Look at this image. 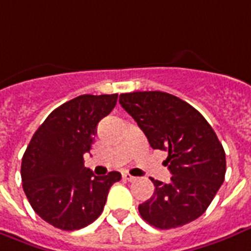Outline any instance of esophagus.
<instances>
[{"instance_id":"esophagus-1","label":"esophagus","mask_w":251,"mask_h":251,"mask_svg":"<svg viewBox=\"0 0 251 251\" xmlns=\"http://www.w3.org/2000/svg\"><path fill=\"white\" fill-rule=\"evenodd\" d=\"M123 179L127 180V182H133V180H136V176H132L131 174H123Z\"/></svg>"}]
</instances>
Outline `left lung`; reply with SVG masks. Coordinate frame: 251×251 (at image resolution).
I'll return each instance as SVG.
<instances>
[{
    "instance_id": "1",
    "label": "left lung",
    "mask_w": 251,
    "mask_h": 251,
    "mask_svg": "<svg viewBox=\"0 0 251 251\" xmlns=\"http://www.w3.org/2000/svg\"><path fill=\"white\" fill-rule=\"evenodd\" d=\"M119 102L151 147L168 152L170 182L151 178L154 192L139 205L141 217L158 229L196 220L211 204L226 170L224 148L212 127L191 104L164 91L126 93Z\"/></svg>"
}]
</instances>
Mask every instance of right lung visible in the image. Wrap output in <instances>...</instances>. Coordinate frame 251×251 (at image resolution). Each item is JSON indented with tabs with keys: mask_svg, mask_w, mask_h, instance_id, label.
I'll return each mask as SVG.
<instances>
[{
	"mask_svg": "<svg viewBox=\"0 0 251 251\" xmlns=\"http://www.w3.org/2000/svg\"><path fill=\"white\" fill-rule=\"evenodd\" d=\"M118 94H83L53 110L23 154V191L34 211L61 230H77L97 220L118 172L94 176L83 165L97 126L115 107Z\"/></svg>",
	"mask_w": 251,
	"mask_h": 251,
	"instance_id": "1",
	"label": "right lung"
}]
</instances>
